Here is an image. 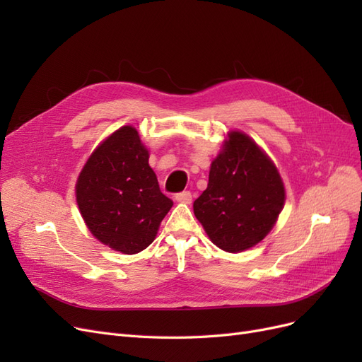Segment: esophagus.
<instances>
[{
	"label": "esophagus",
	"instance_id": "34e87169",
	"mask_svg": "<svg viewBox=\"0 0 362 362\" xmlns=\"http://www.w3.org/2000/svg\"><path fill=\"white\" fill-rule=\"evenodd\" d=\"M175 199L181 204H190L192 202V193L190 192H181L177 196H175Z\"/></svg>",
	"mask_w": 362,
	"mask_h": 362
}]
</instances>
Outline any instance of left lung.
<instances>
[{"instance_id":"1","label":"left lung","mask_w":362,"mask_h":362,"mask_svg":"<svg viewBox=\"0 0 362 362\" xmlns=\"http://www.w3.org/2000/svg\"><path fill=\"white\" fill-rule=\"evenodd\" d=\"M284 202L286 189L275 164L249 136L231 131L193 211L211 242L235 254L270 233Z\"/></svg>"}]
</instances>
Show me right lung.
<instances>
[{
    "label": "right lung",
    "instance_id": "add662e5",
    "mask_svg": "<svg viewBox=\"0 0 362 362\" xmlns=\"http://www.w3.org/2000/svg\"><path fill=\"white\" fill-rule=\"evenodd\" d=\"M139 131L125 125L108 136L76 180V204L89 231L127 255L146 249L173 202L164 196Z\"/></svg>",
    "mask_w": 362,
    "mask_h": 362
}]
</instances>
